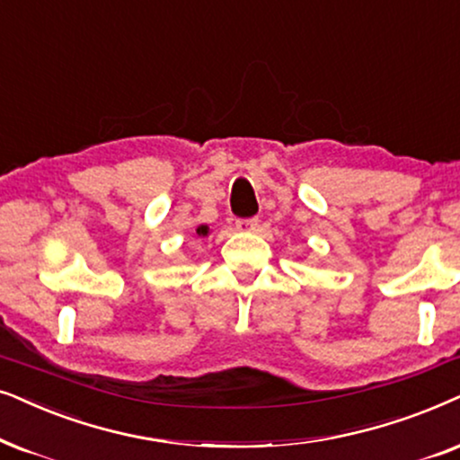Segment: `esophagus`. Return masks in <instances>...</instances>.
Instances as JSON below:
<instances>
[{
    "instance_id": "1",
    "label": "esophagus",
    "mask_w": 460,
    "mask_h": 460,
    "mask_svg": "<svg viewBox=\"0 0 460 460\" xmlns=\"http://www.w3.org/2000/svg\"><path fill=\"white\" fill-rule=\"evenodd\" d=\"M235 226L240 231H256V226H259V218H240L235 223Z\"/></svg>"
}]
</instances>
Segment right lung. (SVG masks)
<instances>
[{"label":"right lung","mask_w":460,"mask_h":460,"mask_svg":"<svg viewBox=\"0 0 460 460\" xmlns=\"http://www.w3.org/2000/svg\"><path fill=\"white\" fill-rule=\"evenodd\" d=\"M195 234H198L199 237H206L208 234H210V229H208V225H199L198 229H195Z\"/></svg>","instance_id":"obj_1"}]
</instances>
